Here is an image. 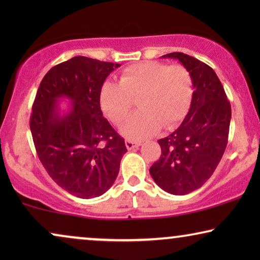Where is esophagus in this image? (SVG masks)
<instances>
[{
    "instance_id": "1",
    "label": "esophagus",
    "mask_w": 260,
    "mask_h": 260,
    "mask_svg": "<svg viewBox=\"0 0 260 260\" xmlns=\"http://www.w3.org/2000/svg\"><path fill=\"white\" fill-rule=\"evenodd\" d=\"M125 145H126L127 150H133V149L140 147L141 143H136V142H133V141H126Z\"/></svg>"
}]
</instances>
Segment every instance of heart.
<instances>
[{
  "instance_id": "b5f03b06",
  "label": "heart",
  "mask_w": 260,
  "mask_h": 260,
  "mask_svg": "<svg viewBox=\"0 0 260 260\" xmlns=\"http://www.w3.org/2000/svg\"><path fill=\"white\" fill-rule=\"evenodd\" d=\"M193 85L188 71L181 65L159 61L131 65L119 74L118 84L105 81L99 90V105L113 124H122L137 99L140 111L120 127L123 136L143 141L161 126L173 129L187 115Z\"/></svg>"
}]
</instances>
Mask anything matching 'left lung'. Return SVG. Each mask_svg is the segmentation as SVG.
<instances>
[{"label":"left lung","mask_w":260,"mask_h":260,"mask_svg":"<svg viewBox=\"0 0 260 260\" xmlns=\"http://www.w3.org/2000/svg\"><path fill=\"white\" fill-rule=\"evenodd\" d=\"M163 58L182 63L194 92L181 125L158 140L162 155L149 172L167 193L184 195L204 186L214 173L225 152L232 111L218 76L208 65L180 52Z\"/></svg>","instance_id":"1"}]
</instances>
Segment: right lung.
Segmentation results:
<instances>
[{
	"instance_id": "1",
	"label": "right lung",
	"mask_w": 260,
	"mask_h": 260,
	"mask_svg": "<svg viewBox=\"0 0 260 260\" xmlns=\"http://www.w3.org/2000/svg\"><path fill=\"white\" fill-rule=\"evenodd\" d=\"M119 63L74 56L46 73L37 92L30 131L39 159L53 181L81 199L110 189L127 151L103 117L99 90ZM67 99L69 109L58 102Z\"/></svg>"
}]
</instances>
